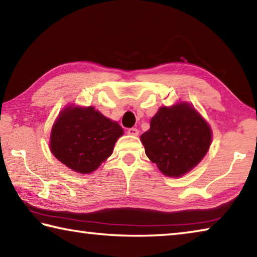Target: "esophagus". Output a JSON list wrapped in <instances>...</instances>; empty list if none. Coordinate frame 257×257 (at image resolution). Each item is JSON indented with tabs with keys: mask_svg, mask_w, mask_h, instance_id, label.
I'll use <instances>...</instances> for the list:
<instances>
[{
	"mask_svg": "<svg viewBox=\"0 0 257 257\" xmlns=\"http://www.w3.org/2000/svg\"><path fill=\"white\" fill-rule=\"evenodd\" d=\"M127 134H128V135H130V136H138L139 130H138V129H136V128H130V129H128Z\"/></svg>",
	"mask_w": 257,
	"mask_h": 257,
	"instance_id": "34e87169",
	"label": "esophagus"
}]
</instances>
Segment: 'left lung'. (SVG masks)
Instances as JSON below:
<instances>
[{
	"label": "left lung",
	"instance_id": "obj_1",
	"mask_svg": "<svg viewBox=\"0 0 257 257\" xmlns=\"http://www.w3.org/2000/svg\"><path fill=\"white\" fill-rule=\"evenodd\" d=\"M141 136L145 153L167 177L179 178L196 167L212 142L207 121L188 102L161 106Z\"/></svg>",
	"mask_w": 257,
	"mask_h": 257
}]
</instances>
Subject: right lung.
I'll return each instance as SVG.
<instances>
[{
    "label": "right lung",
    "instance_id": "obj_1",
    "mask_svg": "<svg viewBox=\"0 0 257 257\" xmlns=\"http://www.w3.org/2000/svg\"><path fill=\"white\" fill-rule=\"evenodd\" d=\"M123 129L94 106L70 104L59 113L52 125L50 150L72 171L87 175L113 153Z\"/></svg>",
    "mask_w": 257,
    "mask_h": 257
}]
</instances>
